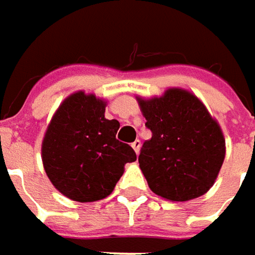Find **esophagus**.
I'll use <instances>...</instances> for the list:
<instances>
[{"label":"esophagus","mask_w":255,"mask_h":255,"mask_svg":"<svg viewBox=\"0 0 255 255\" xmlns=\"http://www.w3.org/2000/svg\"><path fill=\"white\" fill-rule=\"evenodd\" d=\"M132 147L134 149L136 154H139V152H140V147H142V143H140V140H139V139H136V140L132 143Z\"/></svg>","instance_id":"34e87169"}]
</instances>
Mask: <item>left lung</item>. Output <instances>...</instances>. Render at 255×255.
<instances>
[{
  "label": "left lung",
  "mask_w": 255,
  "mask_h": 255,
  "mask_svg": "<svg viewBox=\"0 0 255 255\" xmlns=\"http://www.w3.org/2000/svg\"><path fill=\"white\" fill-rule=\"evenodd\" d=\"M152 139L143 143L139 166L153 193L187 201L210 190L226 157L220 125L193 93L167 89L160 98H137Z\"/></svg>",
  "instance_id": "left-lung-1"
}]
</instances>
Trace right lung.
Wrapping results in <instances>:
<instances>
[{
    "label": "right lung",
    "mask_w": 255,
    "mask_h": 255,
    "mask_svg": "<svg viewBox=\"0 0 255 255\" xmlns=\"http://www.w3.org/2000/svg\"><path fill=\"white\" fill-rule=\"evenodd\" d=\"M106 102L82 91L68 96L48 125L42 163L55 189L81 203L108 197L136 153L116 139L119 122L105 118Z\"/></svg>",
    "instance_id": "right-lung-1"
}]
</instances>
